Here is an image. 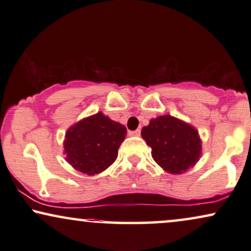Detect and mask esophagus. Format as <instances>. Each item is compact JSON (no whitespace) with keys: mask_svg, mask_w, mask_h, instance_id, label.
Segmentation results:
<instances>
[{"mask_svg":"<svg viewBox=\"0 0 251 251\" xmlns=\"http://www.w3.org/2000/svg\"><path fill=\"white\" fill-rule=\"evenodd\" d=\"M140 129H135V131H129L128 135L129 136H140Z\"/></svg>","mask_w":251,"mask_h":251,"instance_id":"esophagus-1","label":"esophagus"}]
</instances>
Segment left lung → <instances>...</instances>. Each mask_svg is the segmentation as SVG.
Returning <instances> with one entry per match:
<instances>
[{"mask_svg": "<svg viewBox=\"0 0 251 251\" xmlns=\"http://www.w3.org/2000/svg\"><path fill=\"white\" fill-rule=\"evenodd\" d=\"M142 139L151 148V156L167 173H185L199 161L201 140L198 131L175 117L166 115L151 119L141 131Z\"/></svg>", "mask_w": 251, "mask_h": 251, "instance_id": "obj_1", "label": "left lung"}]
</instances>
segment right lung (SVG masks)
Instances as JSON below:
<instances>
[{
	"instance_id": "add662e5",
	"label": "right lung",
	"mask_w": 251,
	"mask_h": 251,
	"mask_svg": "<svg viewBox=\"0 0 251 251\" xmlns=\"http://www.w3.org/2000/svg\"><path fill=\"white\" fill-rule=\"evenodd\" d=\"M125 135V126L102 112L87 117L66 132V160L74 169L90 176L96 175L117 160Z\"/></svg>"
}]
</instances>
